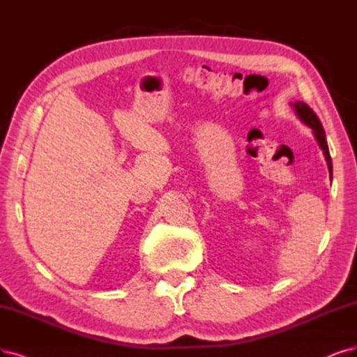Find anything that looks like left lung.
Masks as SVG:
<instances>
[{
    "label": "left lung",
    "instance_id": "left-lung-1",
    "mask_svg": "<svg viewBox=\"0 0 357 357\" xmlns=\"http://www.w3.org/2000/svg\"><path fill=\"white\" fill-rule=\"evenodd\" d=\"M293 109L296 110V114L298 116L300 121L303 123H306L309 128H312L313 130V135L316 138V141H318L319 147L322 149L324 151V155H325V160H326V165H328V169H329V174L333 175V162H331V155H329V150H328V144H326V138H325V130L322 128V123L318 119V116L314 114V112L309 107V105L306 102L303 101H296L291 104Z\"/></svg>",
    "mask_w": 357,
    "mask_h": 357
}]
</instances>
